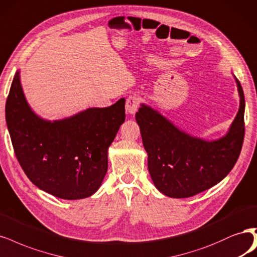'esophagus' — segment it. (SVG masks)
<instances>
[{
	"mask_svg": "<svg viewBox=\"0 0 257 257\" xmlns=\"http://www.w3.org/2000/svg\"><path fill=\"white\" fill-rule=\"evenodd\" d=\"M139 103H140V99L137 95H131L126 100V104H125L126 112L128 114H135L136 111L138 110Z\"/></svg>",
	"mask_w": 257,
	"mask_h": 257,
	"instance_id": "esophagus-1",
	"label": "esophagus"
}]
</instances>
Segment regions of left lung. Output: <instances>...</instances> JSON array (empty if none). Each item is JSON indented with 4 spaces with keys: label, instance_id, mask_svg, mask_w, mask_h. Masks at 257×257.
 Here are the masks:
<instances>
[{
    "label": "left lung",
    "instance_id": "8db88e82",
    "mask_svg": "<svg viewBox=\"0 0 257 257\" xmlns=\"http://www.w3.org/2000/svg\"><path fill=\"white\" fill-rule=\"evenodd\" d=\"M239 109L226 134L215 140L192 136L145 103L136 112L148 154V169L158 191L170 198H189L222 181L239 157L244 136V94L233 75Z\"/></svg>",
    "mask_w": 257,
    "mask_h": 257
}]
</instances>
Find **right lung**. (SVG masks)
<instances>
[{"instance_id": "obj_1", "label": "right lung", "mask_w": 257, "mask_h": 257, "mask_svg": "<svg viewBox=\"0 0 257 257\" xmlns=\"http://www.w3.org/2000/svg\"><path fill=\"white\" fill-rule=\"evenodd\" d=\"M125 99L58 120L43 119L25 98L20 70L5 116L16 156L31 182L52 196L78 200L98 191L108 168V148L125 121Z\"/></svg>"}]
</instances>
